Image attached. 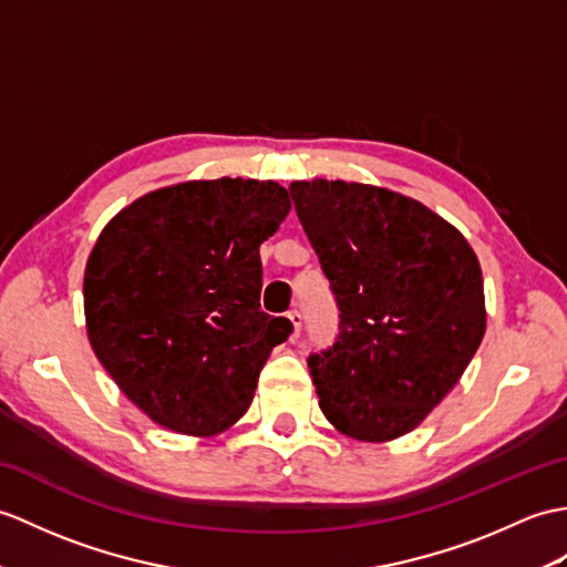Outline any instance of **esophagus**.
Segmentation results:
<instances>
[{"mask_svg": "<svg viewBox=\"0 0 567 567\" xmlns=\"http://www.w3.org/2000/svg\"><path fill=\"white\" fill-rule=\"evenodd\" d=\"M287 319L292 321V336H289V338L297 340V338H299V333H301V313L295 309V311H289V313H287Z\"/></svg>", "mask_w": 567, "mask_h": 567, "instance_id": "34e87169", "label": "esophagus"}]
</instances>
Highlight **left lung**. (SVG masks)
<instances>
[{"label":"left lung","instance_id":"8db88e82","mask_svg":"<svg viewBox=\"0 0 567 567\" xmlns=\"http://www.w3.org/2000/svg\"><path fill=\"white\" fill-rule=\"evenodd\" d=\"M289 193L340 311L333 348L309 358L321 411L352 440H396L442 403L481 346V262L413 197L326 178Z\"/></svg>","mask_w":567,"mask_h":567}]
</instances>
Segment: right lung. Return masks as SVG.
I'll return each mask as SVG.
<instances>
[{
  "instance_id": "obj_1",
  "label": "right lung",
  "mask_w": 567,
  "mask_h": 567,
  "mask_svg": "<svg viewBox=\"0 0 567 567\" xmlns=\"http://www.w3.org/2000/svg\"><path fill=\"white\" fill-rule=\"evenodd\" d=\"M275 181H186L105 224L84 270L86 336L125 396L190 437L229 430L292 333L260 311V244L287 217Z\"/></svg>"
}]
</instances>
